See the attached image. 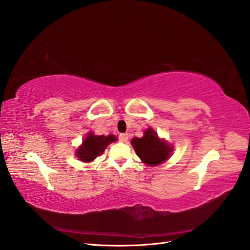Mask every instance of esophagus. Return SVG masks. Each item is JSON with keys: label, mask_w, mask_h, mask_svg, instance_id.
Returning a JSON list of instances; mask_svg holds the SVG:
<instances>
[{"label": "esophagus", "mask_w": 250, "mask_h": 250, "mask_svg": "<svg viewBox=\"0 0 250 250\" xmlns=\"http://www.w3.org/2000/svg\"><path fill=\"white\" fill-rule=\"evenodd\" d=\"M119 139H120V141H121V142H124V143H126V142L128 141V134H127V133H121V134H120V137H119Z\"/></svg>", "instance_id": "obj_1"}]
</instances>
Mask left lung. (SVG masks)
I'll return each instance as SVG.
<instances>
[{"mask_svg": "<svg viewBox=\"0 0 250 250\" xmlns=\"http://www.w3.org/2000/svg\"><path fill=\"white\" fill-rule=\"evenodd\" d=\"M131 145L141 161L152 167L167 161L173 151V147L158 138L152 128L145 130L142 138H133Z\"/></svg>", "mask_w": 250, "mask_h": 250, "instance_id": "obj_1", "label": "left lung"}]
</instances>
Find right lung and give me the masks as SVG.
Wrapping results in <instances>:
<instances>
[{"instance_id": "add662e5", "label": "right lung", "mask_w": 250, "mask_h": 250, "mask_svg": "<svg viewBox=\"0 0 250 250\" xmlns=\"http://www.w3.org/2000/svg\"><path fill=\"white\" fill-rule=\"evenodd\" d=\"M116 141L117 137L113 134L105 137V135H95L94 132H89L82 141V145L76 150V156L84 163L93 162L98 155H101L104 152L110 143Z\"/></svg>"}]
</instances>
